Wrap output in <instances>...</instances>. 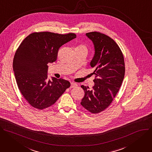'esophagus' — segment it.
Returning <instances> with one entry per match:
<instances>
[{
	"label": "esophagus",
	"mask_w": 152,
	"mask_h": 152,
	"mask_svg": "<svg viewBox=\"0 0 152 152\" xmlns=\"http://www.w3.org/2000/svg\"><path fill=\"white\" fill-rule=\"evenodd\" d=\"M77 85L76 83H73V82H72L71 83V88H75V87H77Z\"/></svg>",
	"instance_id": "34e87169"
}]
</instances>
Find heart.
<instances>
[{"mask_svg": "<svg viewBox=\"0 0 152 152\" xmlns=\"http://www.w3.org/2000/svg\"><path fill=\"white\" fill-rule=\"evenodd\" d=\"M76 50H84V51H85L86 53L88 52V48L86 45H80L78 46L77 47Z\"/></svg>", "mask_w": 152, "mask_h": 152, "instance_id": "b5f03b06", "label": "heart"}]
</instances>
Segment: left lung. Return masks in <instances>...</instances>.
Wrapping results in <instances>:
<instances>
[{
	"label": "left lung",
	"mask_w": 152,
	"mask_h": 152,
	"mask_svg": "<svg viewBox=\"0 0 152 152\" xmlns=\"http://www.w3.org/2000/svg\"><path fill=\"white\" fill-rule=\"evenodd\" d=\"M86 36L94 45L95 54L90 64L95 71L94 86L92 89L82 85L85 96L81 104L92 113L105 110L118 92L125 74L124 56L116 43L109 36L98 32Z\"/></svg>",
	"instance_id": "8db88e82"
}]
</instances>
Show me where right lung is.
<instances>
[{
    "instance_id": "add662e5",
    "label": "right lung",
    "mask_w": 152,
    "mask_h": 152,
    "mask_svg": "<svg viewBox=\"0 0 152 152\" xmlns=\"http://www.w3.org/2000/svg\"><path fill=\"white\" fill-rule=\"evenodd\" d=\"M75 38L74 33L33 32L17 49L12 64L16 83L32 107L40 110L50 107L70 87V82L64 79H48V64L56 61L59 48Z\"/></svg>"
}]
</instances>
